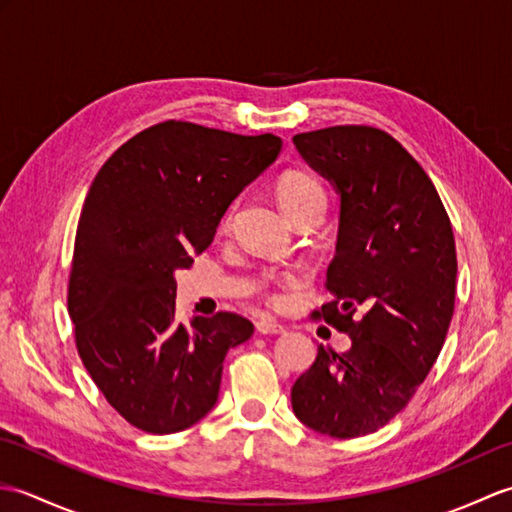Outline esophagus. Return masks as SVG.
Returning <instances> with one entry per match:
<instances>
[{
    "instance_id": "esophagus-1",
    "label": "esophagus",
    "mask_w": 512,
    "mask_h": 512,
    "mask_svg": "<svg viewBox=\"0 0 512 512\" xmlns=\"http://www.w3.org/2000/svg\"><path fill=\"white\" fill-rule=\"evenodd\" d=\"M255 328H257L259 334H281V332L286 330L284 325L277 323V321H270V319H259L255 323Z\"/></svg>"
}]
</instances>
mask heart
Segmentation results:
<instances>
[{
    "mask_svg": "<svg viewBox=\"0 0 512 512\" xmlns=\"http://www.w3.org/2000/svg\"><path fill=\"white\" fill-rule=\"evenodd\" d=\"M277 198L292 222L301 220L303 215L325 211V189L323 184L308 171H288L277 184ZM233 209H228L224 224H231Z\"/></svg>",
    "mask_w": 512,
    "mask_h": 512,
    "instance_id": "heart-1",
    "label": "heart"
}]
</instances>
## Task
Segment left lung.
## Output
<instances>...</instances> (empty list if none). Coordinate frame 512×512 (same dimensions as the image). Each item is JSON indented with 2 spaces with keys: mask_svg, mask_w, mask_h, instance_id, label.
Listing matches in <instances>:
<instances>
[{
  "mask_svg": "<svg viewBox=\"0 0 512 512\" xmlns=\"http://www.w3.org/2000/svg\"><path fill=\"white\" fill-rule=\"evenodd\" d=\"M292 143L339 195L325 284L332 301L321 314L352 339L343 354L319 347L292 385V411L323 436H367L407 407L447 339L458 275L453 228L427 173L380 129L339 125Z\"/></svg>",
  "mask_w": 512,
  "mask_h": 512,
  "instance_id": "obj_1",
  "label": "left lung"
}]
</instances>
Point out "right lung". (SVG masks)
Returning <instances> with one entry per match:
<instances>
[{"label": "right lung", "instance_id": "add662e5", "mask_svg": "<svg viewBox=\"0 0 512 512\" xmlns=\"http://www.w3.org/2000/svg\"><path fill=\"white\" fill-rule=\"evenodd\" d=\"M281 138L167 121L114 151L85 198L68 288L76 350L107 402L147 433L209 413L231 347L253 336L233 312L176 321V270L211 246L233 200L279 158Z\"/></svg>", "mask_w": 512, "mask_h": 512}]
</instances>
